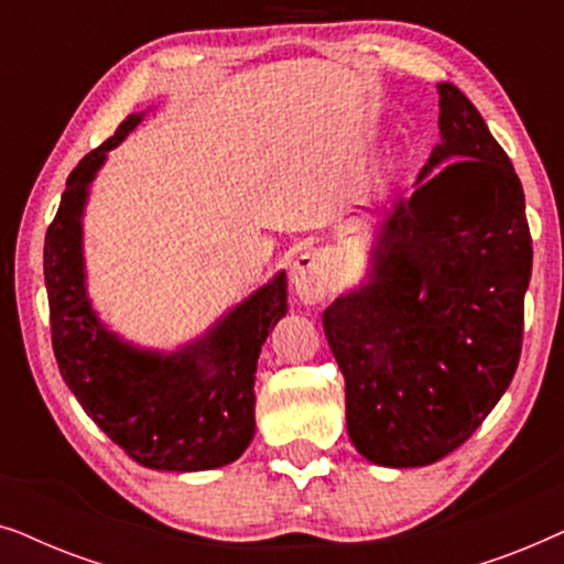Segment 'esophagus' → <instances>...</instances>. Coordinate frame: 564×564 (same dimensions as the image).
<instances>
[{
    "instance_id": "1",
    "label": "esophagus",
    "mask_w": 564,
    "mask_h": 564,
    "mask_svg": "<svg viewBox=\"0 0 564 564\" xmlns=\"http://www.w3.org/2000/svg\"><path fill=\"white\" fill-rule=\"evenodd\" d=\"M292 288L305 305L321 303L330 290V261L326 253L318 249L300 253L292 264Z\"/></svg>"
}]
</instances>
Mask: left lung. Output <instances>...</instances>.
Listing matches in <instances>:
<instances>
[{"label": "left lung", "mask_w": 564, "mask_h": 564, "mask_svg": "<svg viewBox=\"0 0 564 564\" xmlns=\"http://www.w3.org/2000/svg\"><path fill=\"white\" fill-rule=\"evenodd\" d=\"M438 130L419 187L384 220L375 280L323 313L351 444L382 467H423L465 444L521 357L531 276L521 182L454 84H438Z\"/></svg>", "instance_id": "1"}]
</instances>
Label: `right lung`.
<instances>
[{
  "mask_svg": "<svg viewBox=\"0 0 564 564\" xmlns=\"http://www.w3.org/2000/svg\"><path fill=\"white\" fill-rule=\"evenodd\" d=\"M141 115H128L68 174L45 234L43 274L61 377L84 411L138 465L195 473L234 462L251 444L253 375L261 344L288 313V276L261 288L213 334L174 357L135 351L99 326L84 292L82 205L105 153Z\"/></svg>",
  "mask_w": 564,
  "mask_h": 564,
  "instance_id": "right-lung-1",
  "label": "right lung"
}]
</instances>
